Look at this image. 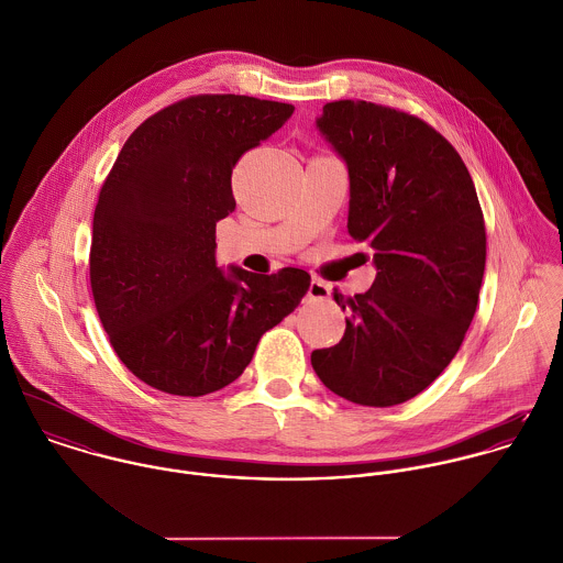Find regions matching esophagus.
Returning a JSON list of instances; mask_svg holds the SVG:
<instances>
[{"instance_id":"obj_1","label":"esophagus","mask_w":563,"mask_h":563,"mask_svg":"<svg viewBox=\"0 0 563 563\" xmlns=\"http://www.w3.org/2000/svg\"><path fill=\"white\" fill-rule=\"evenodd\" d=\"M309 300H329L331 298V287L322 280H311L309 291H307Z\"/></svg>"}]
</instances>
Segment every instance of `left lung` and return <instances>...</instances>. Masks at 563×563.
<instances>
[{
  "label": "left lung",
  "instance_id": "8db88e82",
  "mask_svg": "<svg viewBox=\"0 0 563 563\" xmlns=\"http://www.w3.org/2000/svg\"><path fill=\"white\" fill-rule=\"evenodd\" d=\"M318 128L347 165V232L374 250L378 272L365 294H333L350 320L311 365L341 398L394 407L446 369L470 329L487 254L483 211L459 152L420 117L339 100Z\"/></svg>",
  "mask_w": 563,
  "mask_h": 563
}]
</instances>
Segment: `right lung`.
Returning a JSON list of instances; mask_svg holds the SVG:
<instances>
[{
	"instance_id": "1",
	"label": "right lung",
	"mask_w": 563,
	"mask_h": 563,
	"mask_svg": "<svg viewBox=\"0 0 563 563\" xmlns=\"http://www.w3.org/2000/svg\"><path fill=\"white\" fill-rule=\"evenodd\" d=\"M291 113L247 96H191L123 143L93 213L89 276L117 356L145 385L174 396L222 389L309 291L305 269L225 276L216 265V224L234 211L232 167Z\"/></svg>"
}]
</instances>
